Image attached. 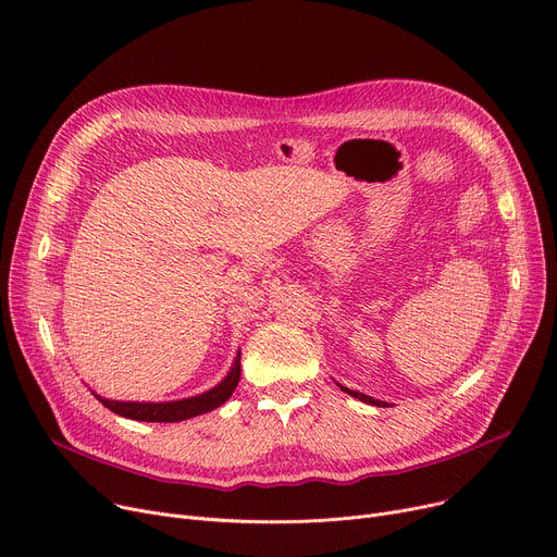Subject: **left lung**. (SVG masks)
I'll use <instances>...</instances> for the list:
<instances>
[{
    "label": "left lung",
    "mask_w": 557,
    "mask_h": 557,
    "mask_svg": "<svg viewBox=\"0 0 557 557\" xmlns=\"http://www.w3.org/2000/svg\"><path fill=\"white\" fill-rule=\"evenodd\" d=\"M338 386H341V384H338ZM341 391H343V393H347V395H352V397H357L359 401L372 404V406H388L386 401H382V399H374V397H370V395H363V393H359V391H349V388H345V386H341Z\"/></svg>",
    "instance_id": "1"
}]
</instances>
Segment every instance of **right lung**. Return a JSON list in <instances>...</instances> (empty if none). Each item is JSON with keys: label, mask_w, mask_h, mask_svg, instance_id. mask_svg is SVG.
Instances as JSON below:
<instances>
[{"label": "right lung", "mask_w": 557, "mask_h": 557, "mask_svg": "<svg viewBox=\"0 0 557 557\" xmlns=\"http://www.w3.org/2000/svg\"><path fill=\"white\" fill-rule=\"evenodd\" d=\"M242 379V349L232 361L230 372L223 376V382L216 384L214 388L205 391L196 397L187 399H175V401H116V399H106L95 393V397L110 408L112 413L137 420V422H183L202 413H210L214 408L227 401V397L234 393Z\"/></svg>", "instance_id": "obj_1"}]
</instances>
